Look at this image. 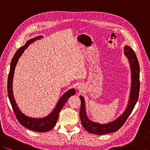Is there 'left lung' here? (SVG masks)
Returning a JSON list of instances; mask_svg holds the SVG:
<instances>
[{
    "instance_id": "left-lung-1",
    "label": "left lung",
    "mask_w": 150,
    "mask_h": 150,
    "mask_svg": "<svg viewBox=\"0 0 150 150\" xmlns=\"http://www.w3.org/2000/svg\"><path fill=\"white\" fill-rule=\"evenodd\" d=\"M124 54L129 59L132 71V87L130 96V100L127 110L123 115L117 119L116 121L106 124H101L90 121L86 116L85 110L84 100L81 96L80 99L81 101L79 116L82 126L88 132L97 134L103 135L116 132L120 129L127 119L132 112L135 105L139 98L140 91V67L137 56L134 51L131 47L125 46L124 47Z\"/></svg>"
}]
</instances>
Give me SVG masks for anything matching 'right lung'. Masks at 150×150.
<instances>
[{
    "mask_svg": "<svg viewBox=\"0 0 150 150\" xmlns=\"http://www.w3.org/2000/svg\"><path fill=\"white\" fill-rule=\"evenodd\" d=\"M40 38L41 36H39L38 38H35V39H33L28 41L25 46L20 47L15 53L10 63V69L7 81V92L11 107H12L13 112L19 122L22 125H23L24 127H25L30 130L35 132H45L49 131L54 127L58 120L59 111H60L63 106L64 105L66 101L68 100L71 96L74 95L76 92L75 90L73 88L69 90L67 93H65L62 96L60 100H59L56 108L52 111V112L50 113V115L42 119H34L28 117L24 115L19 110L18 108L17 107V105L15 103L12 93V80L15 66L19 58L23 53L24 50L28 47V45L32 43L33 42H34L37 39H40Z\"/></svg>",
    "mask_w": 150,
    "mask_h": 150,
    "instance_id": "add662e5",
    "label": "right lung"
}]
</instances>
